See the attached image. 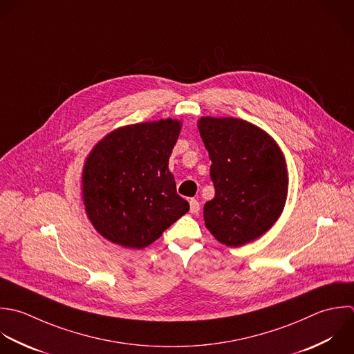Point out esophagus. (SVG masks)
<instances>
[{"mask_svg": "<svg viewBox=\"0 0 354 354\" xmlns=\"http://www.w3.org/2000/svg\"><path fill=\"white\" fill-rule=\"evenodd\" d=\"M189 203H190V212H192V214H198V211H200V203H198L196 198H192Z\"/></svg>", "mask_w": 354, "mask_h": 354, "instance_id": "34e87169", "label": "esophagus"}]
</instances>
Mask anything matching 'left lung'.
<instances>
[{
    "instance_id": "left-lung-1",
    "label": "left lung",
    "mask_w": 354,
    "mask_h": 354,
    "mask_svg": "<svg viewBox=\"0 0 354 354\" xmlns=\"http://www.w3.org/2000/svg\"><path fill=\"white\" fill-rule=\"evenodd\" d=\"M209 153L215 197L204 205L211 234L227 247L263 236L283 214L288 171L276 140L262 128L233 117L197 122Z\"/></svg>"
}]
</instances>
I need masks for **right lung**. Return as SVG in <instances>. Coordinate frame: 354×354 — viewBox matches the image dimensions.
<instances>
[{
	"label": "right lung",
	"instance_id": "1",
	"mask_svg": "<svg viewBox=\"0 0 354 354\" xmlns=\"http://www.w3.org/2000/svg\"><path fill=\"white\" fill-rule=\"evenodd\" d=\"M180 128L182 121L172 118L131 124L91 150L82 168V201L106 240L142 250L189 211L168 168Z\"/></svg>",
	"mask_w": 354,
	"mask_h": 354
}]
</instances>
